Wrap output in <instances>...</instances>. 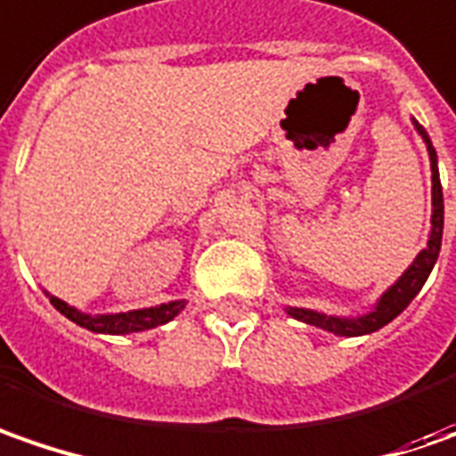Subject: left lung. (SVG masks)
<instances>
[{
	"label": "left lung",
	"instance_id": "obj_1",
	"mask_svg": "<svg viewBox=\"0 0 456 456\" xmlns=\"http://www.w3.org/2000/svg\"><path fill=\"white\" fill-rule=\"evenodd\" d=\"M414 123L416 134L421 135V141L427 143L429 151V164H432V229H429V240L427 247L414 257V262L401 273V277L381 292V297L373 303L369 313H361V315H330V313H321V310H310V307H285V313L295 318V321H303L307 325H315L322 328L333 336H369L376 333L379 328H384L388 322L394 321L396 315H401L406 305L414 300L419 290L424 288L427 277L436 265L439 257V249H442V232H444V197H442V181H439V166H436V151L432 146V138L424 131V126L419 120L411 118Z\"/></svg>",
	"mask_w": 456,
	"mask_h": 456
}]
</instances>
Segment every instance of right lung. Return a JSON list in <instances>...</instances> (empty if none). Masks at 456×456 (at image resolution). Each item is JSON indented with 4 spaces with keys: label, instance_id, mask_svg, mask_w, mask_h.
Here are the masks:
<instances>
[{
    "label": "right lung",
    "instance_id": "add662e5",
    "mask_svg": "<svg viewBox=\"0 0 456 456\" xmlns=\"http://www.w3.org/2000/svg\"><path fill=\"white\" fill-rule=\"evenodd\" d=\"M50 297V303L75 325L87 328L93 333H105V336H128V333H141V330H151L159 328L164 322L174 321L181 310L186 307V300H168L161 305L141 307V310H128V313H83L77 307L68 305L65 300H60L55 295L45 290Z\"/></svg>",
    "mask_w": 456,
    "mask_h": 456
}]
</instances>
